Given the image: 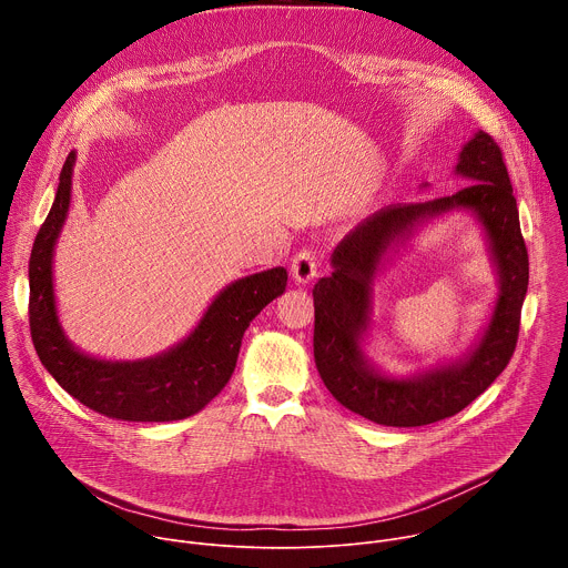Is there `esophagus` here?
Wrapping results in <instances>:
<instances>
[{
	"instance_id": "34e87169",
	"label": "esophagus",
	"mask_w": 568,
	"mask_h": 568,
	"mask_svg": "<svg viewBox=\"0 0 568 568\" xmlns=\"http://www.w3.org/2000/svg\"><path fill=\"white\" fill-rule=\"evenodd\" d=\"M292 276L296 283H310L316 276V256L310 247H303L292 258Z\"/></svg>"
}]
</instances>
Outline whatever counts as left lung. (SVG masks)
<instances>
[{"mask_svg":"<svg viewBox=\"0 0 568 568\" xmlns=\"http://www.w3.org/2000/svg\"><path fill=\"white\" fill-rule=\"evenodd\" d=\"M456 175L469 184L454 195L390 204L362 220L333 252V276L312 290L316 371L337 402L377 425L423 427L456 416L501 375L517 346L528 252L504 152L488 132L478 130L465 143ZM454 207L471 210L491 240L503 287L491 326L460 363L414 378H388L361 353L372 274L393 241Z\"/></svg>","mask_w":568,"mask_h":568,"instance_id":"obj_1","label":"left lung"}]
</instances>
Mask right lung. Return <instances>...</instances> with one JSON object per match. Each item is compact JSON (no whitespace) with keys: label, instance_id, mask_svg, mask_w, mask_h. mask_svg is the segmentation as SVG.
<instances>
[{"label":"right lung","instance_id":"add662e5","mask_svg":"<svg viewBox=\"0 0 568 568\" xmlns=\"http://www.w3.org/2000/svg\"><path fill=\"white\" fill-rule=\"evenodd\" d=\"M73 164L75 152H69L29 261V326L36 353L53 379L97 414L130 423L189 418L224 388L242 335L256 314L285 292L287 272L274 267L224 287L197 328L169 353L139 362H108L75 351L58 321L51 274L53 247L69 211Z\"/></svg>","mask_w":568,"mask_h":568}]
</instances>
